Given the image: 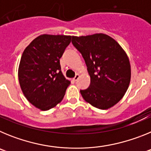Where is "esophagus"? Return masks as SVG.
Wrapping results in <instances>:
<instances>
[{"label":"esophagus","mask_w":151,"mask_h":151,"mask_svg":"<svg viewBox=\"0 0 151 151\" xmlns=\"http://www.w3.org/2000/svg\"><path fill=\"white\" fill-rule=\"evenodd\" d=\"M79 77H80L79 74H76V76L74 77V78H73V80H74L75 82H76L77 80H78V78H79Z\"/></svg>","instance_id":"34e87169"}]
</instances>
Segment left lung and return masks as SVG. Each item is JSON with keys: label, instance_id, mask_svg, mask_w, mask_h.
Here are the masks:
<instances>
[{"label": "left lung", "instance_id": "8db88e82", "mask_svg": "<svg viewBox=\"0 0 151 151\" xmlns=\"http://www.w3.org/2000/svg\"><path fill=\"white\" fill-rule=\"evenodd\" d=\"M72 43L82 54L90 76V86L80 91L84 100L101 110L116 104L131 80L130 61L123 48L103 33L73 36Z\"/></svg>", "mask_w": 151, "mask_h": 151}]
</instances>
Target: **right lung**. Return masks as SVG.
Here are the masks:
<instances>
[{
  "label": "right lung",
  "mask_w": 151,
  "mask_h": 151,
  "mask_svg": "<svg viewBox=\"0 0 151 151\" xmlns=\"http://www.w3.org/2000/svg\"><path fill=\"white\" fill-rule=\"evenodd\" d=\"M71 38V35H41L22 53L18 69L20 88L29 102L41 110L60 103L70 84L61 71L60 59Z\"/></svg>",
  "instance_id": "1"
}]
</instances>
